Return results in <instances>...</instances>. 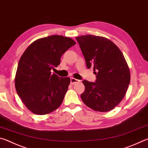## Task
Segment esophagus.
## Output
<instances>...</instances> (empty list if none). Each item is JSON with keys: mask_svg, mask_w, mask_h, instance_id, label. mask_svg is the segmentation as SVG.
Wrapping results in <instances>:
<instances>
[{"mask_svg": "<svg viewBox=\"0 0 148 148\" xmlns=\"http://www.w3.org/2000/svg\"><path fill=\"white\" fill-rule=\"evenodd\" d=\"M79 82H80L79 80L77 79H75V78H74V77H71V83L72 85L75 84V83H78Z\"/></svg>", "mask_w": 148, "mask_h": 148, "instance_id": "34e87169", "label": "esophagus"}]
</instances>
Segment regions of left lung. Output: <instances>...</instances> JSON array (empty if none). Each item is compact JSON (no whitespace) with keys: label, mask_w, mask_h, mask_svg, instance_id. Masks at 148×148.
<instances>
[{"label":"left lung","mask_w":148,"mask_h":148,"mask_svg":"<svg viewBox=\"0 0 148 148\" xmlns=\"http://www.w3.org/2000/svg\"><path fill=\"white\" fill-rule=\"evenodd\" d=\"M88 69L93 67L95 82L83 80L81 95L86 106L96 111L113 109L123 100L130 83V71L122 52L103 37L86 35L76 37Z\"/></svg>","instance_id":"8db88e82"}]
</instances>
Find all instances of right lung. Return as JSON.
<instances>
[{
	"instance_id": "obj_1",
	"label": "right lung",
	"mask_w": 148,
	"mask_h": 148,
	"mask_svg": "<svg viewBox=\"0 0 148 148\" xmlns=\"http://www.w3.org/2000/svg\"><path fill=\"white\" fill-rule=\"evenodd\" d=\"M74 45L71 38L54 35L37 39L23 53L15 86L23 103L33 113L49 114L62 103L71 79L51 74L50 71L60 65L61 56Z\"/></svg>"
}]
</instances>
